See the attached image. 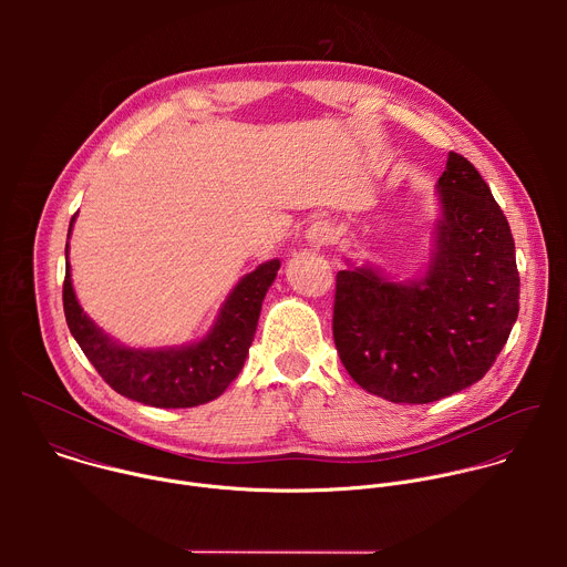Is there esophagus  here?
Here are the masks:
<instances>
[{"label": "esophagus", "instance_id": "obj_1", "mask_svg": "<svg viewBox=\"0 0 567 567\" xmlns=\"http://www.w3.org/2000/svg\"><path fill=\"white\" fill-rule=\"evenodd\" d=\"M332 237H334V228H332V224H330V221H326V219H318V221H313V224L305 230L307 245H309V247H313V249L328 247L330 241H332Z\"/></svg>", "mask_w": 567, "mask_h": 567}]
</instances>
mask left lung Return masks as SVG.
<instances>
[{
    "label": "left lung",
    "instance_id": "8db88e82",
    "mask_svg": "<svg viewBox=\"0 0 567 567\" xmlns=\"http://www.w3.org/2000/svg\"><path fill=\"white\" fill-rule=\"evenodd\" d=\"M442 217L422 278L372 267L337 274L334 343L350 377L394 403H431L489 372L518 318L520 278L507 217L473 164L449 152Z\"/></svg>",
    "mask_w": 567,
    "mask_h": 567
}]
</instances>
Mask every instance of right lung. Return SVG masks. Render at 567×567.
I'll return each instance as SVG.
<instances>
[{"instance_id": "1", "label": "right lung", "mask_w": 567, "mask_h": 567, "mask_svg": "<svg viewBox=\"0 0 567 567\" xmlns=\"http://www.w3.org/2000/svg\"><path fill=\"white\" fill-rule=\"evenodd\" d=\"M75 215L71 217V226ZM64 251L62 302L69 332L105 383L118 394L156 409H193L219 396L230 385L245 365L262 300L280 269V260H269L241 278L202 341L182 348L134 350L110 339L78 305L69 274V241Z\"/></svg>"}]
</instances>
